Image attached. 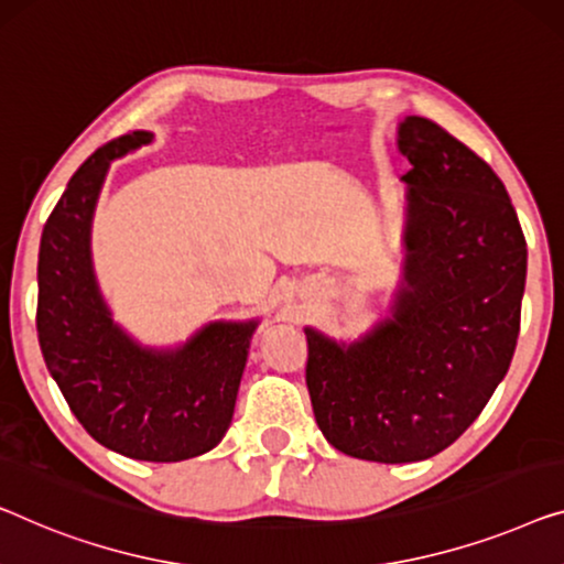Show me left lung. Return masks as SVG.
Segmentation results:
<instances>
[{"instance_id": "left-lung-1", "label": "left lung", "mask_w": 564, "mask_h": 564, "mask_svg": "<svg viewBox=\"0 0 564 564\" xmlns=\"http://www.w3.org/2000/svg\"><path fill=\"white\" fill-rule=\"evenodd\" d=\"M397 142L412 170L391 317L350 346L305 330L317 427L377 463L432 458L476 422L509 371L527 282L524 234L488 162L424 117Z\"/></svg>"}]
</instances>
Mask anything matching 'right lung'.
<instances>
[{
  "label": "right lung",
  "mask_w": 564,
  "mask_h": 564,
  "mask_svg": "<svg viewBox=\"0 0 564 564\" xmlns=\"http://www.w3.org/2000/svg\"><path fill=\"white\" fill-rule=\"evenodd\" d=\"M152 142L129 132L70 177L43 228L37 338L45 366L96 443L134 460L177 463L221 443L257 321L208 323L175 350L142 348L117 323L91 267V218L113 158Z\"/></svg>",
  "instance_id": "right-lung-1"
}]
</instances>
